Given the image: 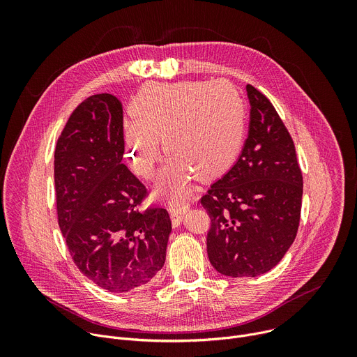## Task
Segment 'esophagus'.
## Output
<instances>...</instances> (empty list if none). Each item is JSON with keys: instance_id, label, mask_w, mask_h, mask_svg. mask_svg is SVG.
Instances as JSON below:
<instances>
[{"instance_id": "obj_1", "label": "esophagus", "mask_w": 357, "mask_h": 357, "mask_svg": "<svg viewBox=\"0 0 357 357\" xmlns=\"http://www.w3.org/2000/svg\"><path fill=\"white\" fill-rule=\"evenodd\" d=\"M186 211H188V205H185V203H182L179 200H175V202L171 203L169 215H171L174 227H178L182 223V218L186 213Z\"/></svg>"}]
</instances>
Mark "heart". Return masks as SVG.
Here are the masks:
<instances>
[{"instance_id": "obj_1", "label": "heart", "mask_w": 357, "mask_h": 357, "mask_svg": "<svg viewBox=\"0 0 357 357\" xmlns=\"http://www.w3.org/2000/svg\"><path fill=\"white\" fill-rule=\"evenodd\" d=\"M134 121L126 124V151L132 169L155 174L162 142L169 161L158 190L185 195L190 181L215 179L237 161L245 132V105L227 82L160 86L139 94Z\"/></svg>"}]
</instances>
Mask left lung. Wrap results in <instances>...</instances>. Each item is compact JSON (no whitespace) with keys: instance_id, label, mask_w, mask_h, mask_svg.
<instances>
[{"instance_id":"obj_1","label":"left lung","mask_w":357,"mask_h":357,"mask_svg":"<svg viewBox=\"0 0 357 357\" xmlns=\"http://www.w3.org/2000/svg\"><path fill=\"white\" fill-rule=\"evenodd\" d=\"M248 134L236 164L200 199L211 218L208 256L223 275L257 277L295 240L302 174L294 141L271 101L251 84Z\"/></svg>"}]
</instances>
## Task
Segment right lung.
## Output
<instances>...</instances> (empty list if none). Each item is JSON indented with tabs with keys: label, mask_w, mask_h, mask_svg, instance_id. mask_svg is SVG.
I'll list each match as a JSON object with an SVG mask.
<instances>
[{
	"label": "right lung",
	"mask_w": 357,
	"mask_h": 357,
	"mask_svg": "<svg viewBox=\"0 0 357 357\" xmlns=\"http://www.w3.org/2000/svg\"><path fill=\"white\" fill-rule=\"evenodd\" d=\"M123 155L120 100L109 93L90 96L56 144V208L75 264L110 292H128L154 280L172 230L165 209L139 213L146 189L121 164Z\"/></svg>",
	"instance_id": "obj_1"
}]
</instances>
